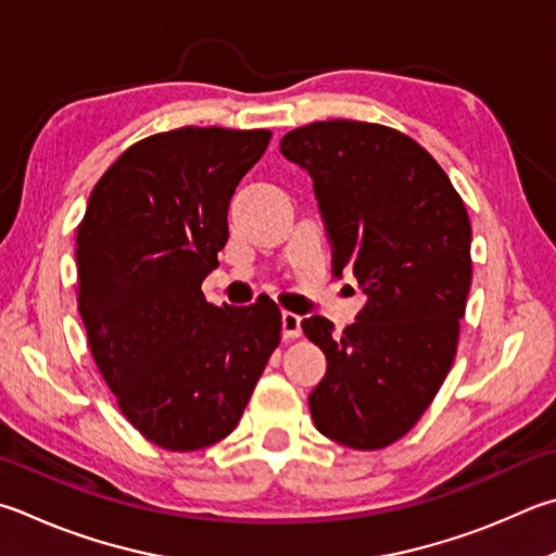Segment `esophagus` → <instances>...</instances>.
Returning <instances> with one entry per match:
<instances>
[{
    "mask_svg": "<svg viewBox=\"0 0 556 556\" xmlns=\"http://www.w3.org/2000/svg\"><path fill=\"white\" fill-rule=\"evenodd\" d=\"M281 336H285L287 340L301 338V316H296V313H291V311L281 313Z\"/></svg>",
    "mask_w": 556,
    "mask_h": 556,
    "instance_id": "1",
    "label": "esophagus"
}]
</instances>
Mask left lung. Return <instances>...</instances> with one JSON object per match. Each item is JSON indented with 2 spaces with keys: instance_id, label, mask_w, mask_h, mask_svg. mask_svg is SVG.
Here are the masks:
<instances>
[{
  "instance_id": "obj_1",
  "label": "left lung",
  "mask_w": 556,
  "mask_h": 556,
  "mask_svg": "<svg viewBox=\"0 0 556 556\" xmlns=\"http://www.w3.org/2000/svg\"><path fill=\"white\" fill-rule=\"evenodd\" d=\"M279 150L313 179L336 277L352 269L367 294L342 336L323 316L301 323L328 359L311 418L345 447H389L428 410L457 355L471 287L467 208L435 157L396 128L316 121Z\"/></svg>"
}]
</instances>
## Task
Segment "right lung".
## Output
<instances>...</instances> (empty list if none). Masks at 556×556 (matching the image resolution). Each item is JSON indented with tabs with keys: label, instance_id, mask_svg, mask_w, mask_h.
Listing matches in <instances>:
<instances>
[{
	"label": "right lung",
	"instance_id": "right-lung-1",
	"mask_svg": "<svg viewBox=\"0 0 556 556\" xmlns=\"http://www.w3.org/2000/svg\"><path fill=\"white\" fill-rule=\"evenodd\" d=\"M265 128L185 126L118 155L77 226V308L106 387L153 445L194 452L233 432L281 340L262 294L214 306L201 281L228 240V204Z\"/></svg>",
	"mask_w": 556,
	"mask_h": 556
}]
</instances>
